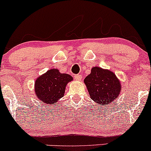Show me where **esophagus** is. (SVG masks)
I'll use <instances>...</instances> for the list:
<instances>
[{"instance_id": "1", "label": "esophagus", "mask_w": 151, "mask_h": 151, "mask_svg": "<svg viewBox=\"0 0 151 151\" xmlns=\"http://www.w3.org/2000/svg\"><path fill=\"white\" fill-rule=\"evenodd\" d=\"M74 78H75L76 80L77 81H81V76L80 74H76V75H74Z\"/></svg>"}]
</instances>
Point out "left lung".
<instances>
[{"label":"left lung","mask_w":151,"mask_h":151,"mask_svg":"<svg viewBox=\"0 0 151 151\" xmlns=\"http://www.w3.org/2000/svg\"><path fill=\"white\" fill-rule=\"evenodd\" d=\"M90 97L98 104H110L119 96L121 84L114 72L101 67H92L84 79Z\"/></svg>","instance_id":"8db88e82"}]
</instances>
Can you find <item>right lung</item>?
Wrapping results in <instances>:
<instances>
[{
    "label": "right lung",
    "instance_id": "1",
    "mask_svg": "<svg viewBox=\"0 0 151 151\" xmlns=\"http://www.w3.org/2000/svg\"><path fill=\"white\" fill-rule=\"evenodd\" d=\"M73 80L70 74H62L57 69H51L36 79L35 92L45 104L56 103L65 94L67 84Z\"/></svg>",
    "mask_w": 151,
    "mask_h": 151
}]
</instances>
